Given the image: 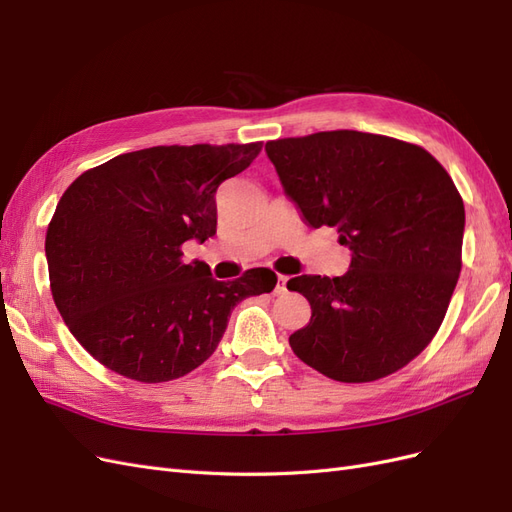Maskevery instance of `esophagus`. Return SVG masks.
<instances>
[{
  "instance_id": "obj_1",
  "label": "esophagus",
  "mask_w": 512,
  "mask_h": 512,
  "mask_svg": "<svg viewBox=\"0 0 512 512\" xmlns=\"http://www.w3.org/2000/svg\"><path fill=\"white\" fill-rule=\"evenodd\" d=\"M288 280H290V277H286V275H277V286H275V292H277V294L286 292V284H288Z\"/></svg>"
}]
</instances>
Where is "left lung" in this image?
<instances>
[{"label": "left lung", "instance_id": "left-lung-1", "mask_svg": "<svg viewBox=\"0 0 512 512\" xmlns=\"http://www.w3.org/2000/svg\"><path fill=\"white\" fill-rule=\"evenodd\" d=\"M286 196L312 228L335 226L352 252L342 277L299 275L312 318L290 335L303 363L371 382L421 354L461 271L466 209L442 164L397 138L335 130L265 145Z\"/></svg>", "mask_w": 512, "mask_h": 512}]
</instances>
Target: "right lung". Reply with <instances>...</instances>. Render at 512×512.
I'll return each instance as SVG.
<instances>
[{
    "mask_svg": "<svg viewBox=\"0 0 512 512\" xmlns=\"http://www.w3.org/2000/svg\"><path fill=\"white\" fill-rule=\"evenodd\" d=\"M260 149L123 153L61 196L44 241L51 292L70 333L104 367L149 384L190 374L218 348L237 303L275 288L269 269L218 282L205 262L181 260L185 241L215 235V192Z\"/></svg>",
    "mask_w": 512,
    "mask_h": 512,
    "instance_id": "right-lung-1",
    "label": "right lung"
}]
</instances>
